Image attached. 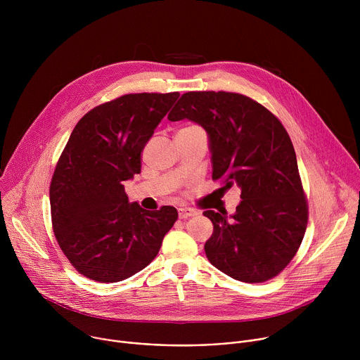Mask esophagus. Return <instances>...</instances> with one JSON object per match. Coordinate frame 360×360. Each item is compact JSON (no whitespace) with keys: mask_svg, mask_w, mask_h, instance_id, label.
I'll return each mask as SVG.
<instances>
[{"mask_svg":"<svg viewBox=\"0 0 360 360\" xmlns=\"http://www.w3.org/2000/svg\"><path fill=\"white\" fill-rule=\"evenodd\" d=\"M196 215V211L193 208H189V207H182L178 210V217L179 219H186V218H191Z\"/></svg>","mask_w":360,"mask_h":360,"instance_id":"esophagus-1","label":"esophagus"}]
</instances>
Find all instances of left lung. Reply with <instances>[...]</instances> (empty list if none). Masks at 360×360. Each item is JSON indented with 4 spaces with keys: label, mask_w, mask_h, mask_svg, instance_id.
Masks as SVG:
<instances>
[{
    "label": "left lung",
    "mask_w": 360,
    "mask_h": 360,
    "mask_svg": "<svg viewBox=\"0 0 360 360\" xmlns=\"http://www.w3.org/2000/svg\"><path fill=\"white\" fill-rule=\"evenodd\" d=\"M189 120L210 136L212 179L240 189L226 215L205 211L214 233L205 243L210 262L248 283L275 278L296 255L307 225V200L296 153L281 121L259 102L225 91L185 92L168 115Z\"/></svg>",
    "instance_id": "1"
}]
</instances>
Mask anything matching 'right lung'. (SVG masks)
I'll use <instances>...</instances> for the list:
<instances>
[{"mask_svg": "<svg viewBox=\"0 0 360 360\" xmlns=\"http://www.w3.org/2000/svg\"><path fill=\"white\" fill-rule=\"evenodd\" d=\"M179 92L127 94L86 112L75 125L49 186L57 242L84 276L114 283L148 266L178 219L129 203L124 181L141 172V152Z\"/></svg>", "mask_w": 360, "mask_h": 360, "instance_id": "add662e5", "label": "right lung"}]
</instances>
